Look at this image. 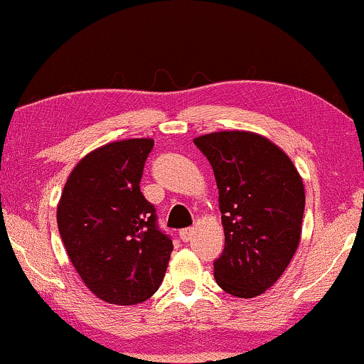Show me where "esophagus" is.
Listing matches in <instances>:
<instances>
[{
    "mask_svg": "<svg viewBox=\"0 0 364 364\" xmlns=\"http://www.w3.org/2000/svg\"><path fill=\"white\" fill-rule=\"evenodd\" d=\"M193 234H194V229L193 228H187V229H182L181 232H178V236H181V240L182 241H191V237H193Z\"/></svg>",
    "mask_w": 364,
    "mask_h": 364,
    "instance_id": "34e87169",
    "label": "esophagus"
}]
</instances>
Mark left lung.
I'll list each match as a JSON object with an SVG mask.
<instances>
[{"mask_svg":"<svg viewBox=\"0 0 364 364\" xmlns=\"http://www.w3.org/2000/svg\"><path fill=\"white\" fill-rule=\"evenodd\" d=\"M213 168L225 246L213 262L218 287L253 299L279 279L295 255L306 208L302 177L276 144L252 132L194 139Z\"/></svg>","mask_w":364,"mask_h":364,"instance_id":"obj_1","label":"left lung"}]
</instances>
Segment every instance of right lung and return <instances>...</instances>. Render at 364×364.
<instances>
[{"label": "right lung", "instance_id": "right-lung-1", "mask_svg": "<svg viewBox=\"0 0 364 364\" xmlns=\"http://www.w3.org/2000/svg\"><path fill=\"white\" fill-rule=\"evenodd\" d=\"M152 139L105 144L69 175L57 206L65 252L83 283L107 304L135 306L156 293L173 243L140 193Z\"/></svg>", "mask_w": 364, "mask_h": 364}]
</instances>
